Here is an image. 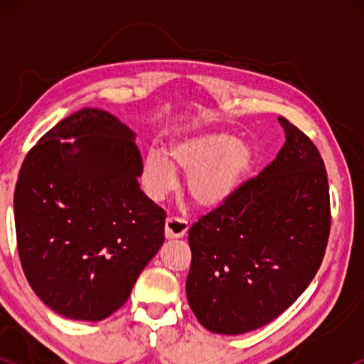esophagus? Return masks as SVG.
<instances>
[{"label": "esophagus", "mask_w": 364, "mask_h": 364, "mask_svg": "<svg viewBox=\"0 0 364 364\" xmlns=\"http://www.w3.org/2000/svg\"><path fill=\"white\" fill-rule=\"evenodd\" d=\"M166 237L169 240H178V237H183L188 232V223L183 219H178V217H168L166 219Z\"/></svg>", "instance_id": "obj_1"}]
</instances>
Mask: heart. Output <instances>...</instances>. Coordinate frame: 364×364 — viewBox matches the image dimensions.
Wrapping results in <instances>:
<instances>
[{"label": "heart", "instance_id": "obj_1", "mask_svg": "<svg viewBox=\"0 0 364 364\" xmlns=\"http://www.w3.org/2000/svg\"><path fill=\"white\" fill-rule=\"evenodd\" d=\"M255 164V152L231 133L207 132L171 141L168 157L152 149L141 162V185L150 198L164 200L188 174V193L198 207L220 208L235 198Z\"/></svg>", "mask_w": 364, "mask_h": 364}]
</instances>
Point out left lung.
<instances>
[{"instance_id": "8db88e82", "label": "left lung", "mask_w": 364, "mask_h": 364, "mask_svg": "<svg viewBox=\"0 0 364 364\" xmlns=\"http://www.w3.org/2000/svg\"><path fill=\"white\" fill-rule=\"evenodd\" d=\"M286 144L188 241V304L207 330L240 336L270 323L318 272L330 232L327 171L306 135L279 118Z\"/></svg>"}]
</instances>
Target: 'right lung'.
Listing matches in <instances>:
<instances>
[{
  "mask_svg": "<svg viewBox=\"0 0 364 364\" xmlns=\"http://www.w3.org/2000/svg\"><path fill=\"white\" fill-rule=\"evenodd\" d=\"M140 176L135 135L102 109L73 112L27 154L14 196L16 245L53 311L99 321L127 303L164 243L166 214Z\"/></svg>",
  "mask_w": 364,
  "mask_h": 364,
  "instance_id": "obj_1",
  "label": "right lung"
}]
</instances>
